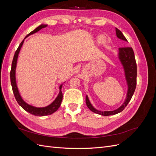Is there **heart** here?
Here are the masks:
<instances>
[{
	"mask_svg": "<svg viewBox=\"0 0 156 156\" xmlns=\"http://www.w3.org/2000/svg\"><path fill=\"white\" fill-rule=\"evenodd\" d=\"M99 40H100V41H103V39L101 38V37H100V39H99Z\"/></svg>",
	"mask_w": 156,
	"mask_h": 156,
	"instance_id": "obj_1",
	"label": "heart"
}]
</instances>
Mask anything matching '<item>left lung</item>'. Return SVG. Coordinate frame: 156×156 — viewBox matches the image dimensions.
<instances>
[{
    "label": "left lung",
    "instance_id": "1",
    "mask_svg": "<svg viewBox=\"0 0 156 156\" xmlns=\"http://www.w3.org/2000/svg\"><path fill=\"white\" fill-rule=\"evenodd\" d=\"M116 36L119 39L127 41L124 34H122V32L116 28ZM119 58L120 60V62L123 66L126 80L127 84V93L126 100L119 108L117 109L112 111H101L96 109L90 102L88 98L86 96V103L88 108L91 111L97 113L100 115L103 116H110L118 114L123 111L125 107L128 104V103L130 101L131 99L133 96L135 90L136 88V64L134 52L132 48L130 47H123V48H119Z\"/></svg>",
    "mask_w": 156,
    "mask_h": 156
}]
</instances>
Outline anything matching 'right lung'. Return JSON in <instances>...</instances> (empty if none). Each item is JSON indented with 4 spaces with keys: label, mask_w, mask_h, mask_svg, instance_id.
Returning a JSON list of instances; mask_svg holds the SVG:
<instances>
[{
    "label": "right lung",
    "mask_w": 156,
    "mask_h": 156,
    "mask_svg": "<svg viewBox=\"0 0 156 156\" xmlns=\"http://www.w3.org/2000/svg\"><path fill=\"white\" fill-rule=\"evenodd\" d=\"M47 26H48L47 25H41L39 27H37L36 29L30 32L29 34L25 37L24 40L29 36L32 34H34V33L39 31L41 29H43V28L46 27ZM24 40L21 41V43L20 44V45H19L17 49L16 50L15 55H14V56H13L12 63V68L10 71V81H11V84L12 87V90L14 94V96H15L16 100L19 103V105H20L25 111L30 113V114L35 116H38L50 115L58 110V108L60 106L61 102L62 101L63 95H62V91H61V89L62 88V84H61V85L59 87L60 92L57 97L56 98L55 100L52 102L50 105H49L48 106H46L45 107H36L34 106H32L30 105H29L23 100L21 96H20V92H19L18 88L16 83V66H17V60L18 58V55H19V53H20L21 47L23 44V42H24Z\"/></svg>",
    "instance_id": "right-lung-1"
}]
</instances>
